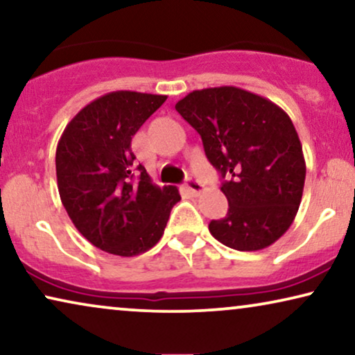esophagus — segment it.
Segmentation results:
<instances>
[{
	"label": "esophagus",
	"mask_w": 355,
	"mask_h": 355,
	"mask_svg": "<svg viewBox=\"0 0 355 355\" xmlns=\"http://www.w3.org/2000/svg\"><path fill=\"white\" fill-rule=\"evenodd\" d=\"M186 189H187V192L191 193V196L197 197V196H200L203 191H205V186H203L202 182L196 181V179H187V181H186Z\"/></svg>",
	"instance_id": "obj_1"
}]
</instances>
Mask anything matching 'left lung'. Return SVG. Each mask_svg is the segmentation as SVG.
I'll list each match as a JSON object with an SVG mask.
<instances>
[{"label":"left lung","instance_id":"obj_1","mask_svg":"<svg viewBox=\"0 0 355 355\" xmlns=\"http://www.w3.org/2000/svg\"><path fill=\"white\" fill-rule=\"evenodd\" d=\"M176 111L200 134L221 173L230 203L211 236L234 250H261L279 239L297 215L305 182L299 135L286 111L237 87L193 90Z\"/></svg>","mask_w":355,"mask_h":355}]
</instances>
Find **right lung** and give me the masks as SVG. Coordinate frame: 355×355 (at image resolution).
Returning a JSON list of instances; mask_svg holds the SVG:
<instances>
[{
	"instance_id": "right-lung-1",
	"label": "right lung",
	"mask_w": 355,
	"mask_h": 355,
	"mask_svg": "<svg viewBox=\"0 0 355 355\" xmlns=\"http://www.w3.org/2000/svg\"><path fill=\"white\" fill-rule=\"evenodd\" d=\"M166 95L111 92L84 106L66 125L56 148L58 191L77 231L98 249L134 257L162 239L174 186L159 189L142 164L134 176L130 142Z\"/></svg>"
}]
</instances>
